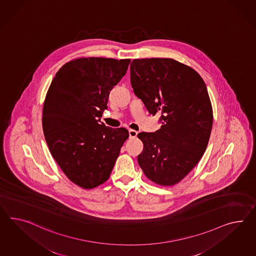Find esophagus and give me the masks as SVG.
<instances>
[{"label": "esophagus", "mask_w": 256, "mask_h": 256, "mask_svg": "<svg viewBox=\"0 0 256 256\" xmlns=\"http://www.w3.org/2000/svg\"><path fill=\"white\" fill-rule=\"evenodd\" d=\"M136 136H138V132L132 130V129L129 130V136H130V138H136Z\"/></svg>", "instance_id": "obj_1"}]
</instances>
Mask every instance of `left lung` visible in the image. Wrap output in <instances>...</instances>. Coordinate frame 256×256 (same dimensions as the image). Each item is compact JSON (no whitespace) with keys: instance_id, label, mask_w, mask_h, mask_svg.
<instances>
[{"instance_id":"left-lung-1","label":"left lung","mask_w":256,"mask_h":256,"mask_svg":"<svg viewBox=\"0 0 256 256\" xmlns=\"http://www.w3.org/2000/svg\"><path fill=\"white\" fill-rule=\"evenodd\" d=\"M131 84L160 129L139 132L138 157L146 176L162 186L180 182L202 158L212 127V108L202 78L174 59H134Z\"/></svg>"}]
</instances>
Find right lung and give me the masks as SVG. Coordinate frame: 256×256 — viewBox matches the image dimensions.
Masks as SVG:
<instances>
[{
	"instance_id": "right-lung-1",
	"label": "right lung",
	"mask_w": 256,
	"mask_h": 256,
	"mask_svg": "<svg viewBox=\"0 0 256 256\" xmlns=\"http://www.w3.org/2000/svg\"><path fill=\"white\" fill-rule=\"evenodd\" d=\"M130 62L75 59L59 70L48 89L42 110L46 143L64 174L80 188H94L108 179L129 136L125 128L99 122L110 92Z\"/></svg>"
}]
</instances>
